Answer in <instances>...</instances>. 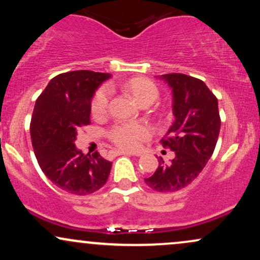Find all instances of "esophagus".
I'll list each match as a JSON object with an SVG mask.
<instances>
[{"label":"esophagus","mask_w":260,"mask_h":260,"mask_svg":"<svg viewBox=\"0 0 260 260\" xmlns=\"http://www.w3.org/2000/svg\"><path fill=\"white\" fill-rule=\"evenodd\" d=\"M113 155H133L129 151H124V150H113L112 151Z\"/></svg>","instance_id":"esophagus-1"}]
</instances>
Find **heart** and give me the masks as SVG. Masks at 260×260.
I'll return each instance as SVG.
<instances>
[{"label": "heart", "instance_id": "1", "mask_svg": "<svg viewBox=\"0 0 260 260\" xmlns=\"http://www.w3.org/2000/svg\"><path fill=\"white\" fill-rule=\"evenodd\" d=\"M126 89L139 104L153 103L159 96V90L153 82L143 78H134L126 83ZM111 90L109 86H103L95 92L91 100V113L95 117H101L107 111ZM110 138L118 147L136 150L150 136V129L144 123H118L112 127Z\"/></svg>", "mask_w": 260, "mask_h": 260}]
</instances>
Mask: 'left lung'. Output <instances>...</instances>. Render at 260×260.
I'll use <instances>...</instances> for the list:
<instances>
[{"label": "left lung", "mask_w": 260, "mask_h": 260, "mask_svg": "<svg viewBox=\"0 0 260 260\" xmlns=\"http://www.w3.org/2000/svg\"><path fill=\"white\" fill-rule=\"evenodd\" d=\"M172 91L175 121L160 140L175 151L169 165L159 157V168L145 183L157 192L169 193L188 186L201 174L214 153L220 132L217 99L204 82L182 73L162 74Z\"/></svg>", "instance_id": "left-lung-1"}]
</instances>
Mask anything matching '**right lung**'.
Masks as SVG:
<instances>
[{"mask_svg": "<svg viewBox=\"0 0 260 260\" xmlns=\"http://www.w3.org/2000/svg\"><path fill=\"white\" fill-rule=\"evenodd\" d=\"M111 74L74 71L50 80L35 103L30 137L39 165L58 188L77 196L91 194L106 183L112 162L77 149L78 131L90 124L91 99Z\"/></svg>", "mask_w": 260, "mask_h": 260, "instance_id": "1", "label": "right lung"}]
</instances>
